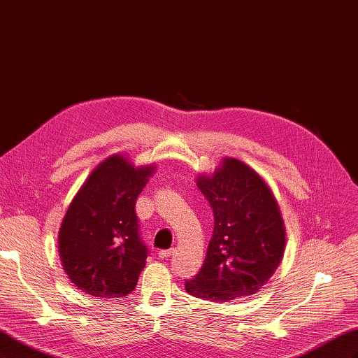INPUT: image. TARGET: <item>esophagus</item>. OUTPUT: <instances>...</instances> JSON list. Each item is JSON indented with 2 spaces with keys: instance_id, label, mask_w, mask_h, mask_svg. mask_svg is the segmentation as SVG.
<instances>
[{
  "instance_id": "1",
  "label": "esophagus",
  "mask_w": 358,
  "mask_h": 358,
  "mask_svg": "<svg viewBox=\"0 0 358 358\" xmlns=\"http://www.w3.org/2000/svg\"><path fill=\"white\" fill-rule=\"evenodd\" d=\"M173 254H175V249H167V251H159V252H158V257H159L161 259H167V258H170Z\"/></svg>"
}]
</instances>
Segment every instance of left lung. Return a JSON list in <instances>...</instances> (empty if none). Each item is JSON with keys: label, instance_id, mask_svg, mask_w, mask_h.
Masks as SVG:
<instances>
[{"label": "left lung", "instance_id": "1", "mask_svg": "<svg viewBox=\"0 0 358 358\" xmlns=\"http://www.w3.org/2000/svg\"><path fill=\"white\" fill-rule=\"evenodd\" d=\"M197 185L213 210V233L200 272L185 280L188 294L229 301L255 294L284 255L285 229L266 182L245 162L225 158Z\"/></svg>", "mask_w": 358, "mask_h": 358}]
</instances>
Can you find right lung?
<instances>
[{"mask_svg": "<svg viewBox=\"0 0 358 358\" xmlns=\"http://www.w3.org/2000/svg\"><path fill=\"white\" fill-rule=\"evenodd\" d=\"M154 167L134 169L119 155L103 161L76 194L59 230V255L71 282L94 297H124L146 264L138 194Z\"/></svg>", "mask_w": 358, "mask_h": 358, "instance_id": "right-lung-1", "label": "right lung"}]
</instances>
